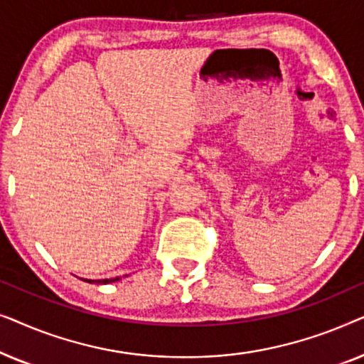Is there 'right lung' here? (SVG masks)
<instances>
[{"label": "right lung", "instance_id": "obj_1", "mask_svg": "<svg viewBox=\"0 0 364 364\" xmlns=\"http://www.w3.org/2000/svg\"><path fill=\"white\" fill-rule=\"evenodd\" d=\"M117 280H119V277H116V278H106V280H99V283H112V282H117ZM84 282L92 283L94 280H84Z\"/></svg>", "mask_w": 364, "mask_h": 364}]
</instances>
